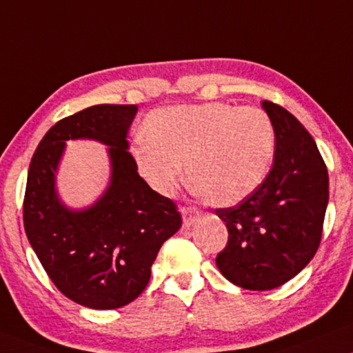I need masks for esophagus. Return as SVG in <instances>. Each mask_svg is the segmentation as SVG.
Segmentation results:
<instances>
[{
    "instance_id": "obj_1",
    "label": "esophagus",
    "mask_w": 353,
    "mask_h": 353,
    "mask_svg": "<svg viewBox=\"0 0 353 353\" xmlns=\"http://www.w3.org/2000/svg\"><path fill=\"white\" fill-rule=\"evenodd\" d=\"M181 216H183V224L190 225L199 216V211L194 206H181Z\"/></svg>"
}]
</instances>
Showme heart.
Segmentation results:
<instances>
[{"label":"heart","instance_id":"heart-1","mask_svg":"<svg viewBox=\"0 0 353 353\" xmlns=\"http://www.w3.org/2000/svg\"><path fill=\"white\" fill-rule=\"evenodd\" d=\"M147 137L134 142L139 172L152 188L172 194L186 180L204 201L232 206L263 183L276 134L267 112L228 103L178 104L147 117Z\"/></svg>","mask_w":353,"mask_h":353}]
</instances>
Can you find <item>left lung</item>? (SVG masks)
<instances>
[{"label":"left lung","mask_w":353,"mask_h":353,"mask_svg":"<svg viewBox=\"0 0 353 353\" xmlns=\"http://www.w3.org/2000/svg\"><path fill=\"white\" fill-rule=\"evenodd\" d=\"M262 106L276 134L272 170L250 196L216 210L229 232L217 268L230 283L254 291L285 285L311 262L329 201L327 167L314 139L280 104Z\"/></svg>","instance_id":"1"}]
</instances>
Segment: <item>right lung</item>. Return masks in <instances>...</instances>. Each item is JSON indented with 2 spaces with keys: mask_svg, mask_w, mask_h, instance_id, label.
<instances>
[{
  "mask_svg": "<svg viewBox=\"0 0 353 353\" xmlns=\"http://www.w3.org/2000/svg\"><path fill=\"white\" fill-rule=\"evenodd\" d=\"M136 104H97L47 130L29 165L24 229L43 270L60 293L91 310L134 301L150 280L160 247L181 228L176 204L137 173L128 150ZM110 145L112 185L85 212H70L54 193V170L68 138Z\"/></svg>",
  "mask_w": 353,
  "mask_h": 353,
  "instance_id": "add662e5",
  "label": "right lung"
}]
</instances>
